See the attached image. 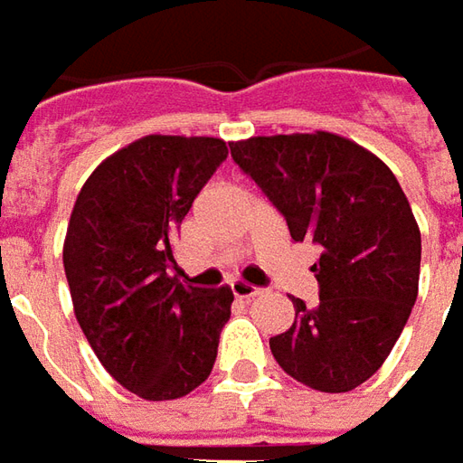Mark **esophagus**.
Instances as JSON below:
<instances>
[{
	"instance_id": "esophagus-1",
	"label": "esophagus",
	"mask_w": 463,
	"mask_h": 463,
	"mask_svg": "<svg viewBox=\"0 0 463 463\" xmlns=\"http://www.w3.org/2000/svg\"><path fill=\"white\" fill-rule=\"evenodd\" d=\"M232 290H234V296L241 298V300H252V298H260L265 290L262 288H254L250 282H241V280H234L232 282Z\"/></svg>"
}]
</instances>
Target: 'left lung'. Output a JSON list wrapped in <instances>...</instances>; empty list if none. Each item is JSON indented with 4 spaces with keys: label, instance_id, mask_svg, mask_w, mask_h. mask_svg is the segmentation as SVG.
Masks as SVG:
<instances>
[{
    "label": "left lung",
    "instance_id": "obj_1",
    "mask_svg": "<svg viewBox=\"0 0 463 463\" xmlns=\"http://www.w3.org/2000/svg\"><path fill=\"white\" fill-rule=\"evenodd\" d=\"M232 157L288 222L321 247L318 306L269 339L275 362L321 392H349L383 367L408 324L420 275V229L392 170L334 132L229 142Z\"/></svg>",
    "mask_w": 463,
    "mask_h": 463
}]
</instances>
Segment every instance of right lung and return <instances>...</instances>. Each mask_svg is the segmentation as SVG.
Returning a JSON list of instances; mask_svg holds the SVG:
<instances>
[{
    "instance_id": "right-lung-1",
    "label": "right lung",
    "mask_w": 463,
    "mask_h": 463,
    "mask_svg": "<svg viewBox=\"0 0 463 463\" xmlns=\"http://www.w3.org/2000/svg\"><path fill=\"white\" fill-rule=\"evenodd\" d=\"M224 139L147 135L99 163L71 211L63 268L73 313L117 383L145 400H175L206 383L232 288L183 285L173 241Z\"/></svg>"
}]
</instances>
